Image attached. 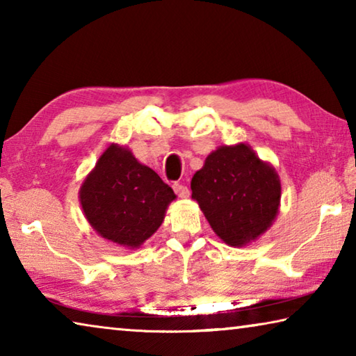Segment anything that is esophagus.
<instances>
[{
  "label": "esophagus",
  "instance_id": "obj_1",
  "mask_svg": "<svg viewBox=\"0 0 356 356\" xmlns=\"http://www.w3.org/2000/svg\"><path fill=\"white\" fill-rule=\"evenodd\" d=\"M172 188H174V191H176V195L180 196V197H188V195H190L188 186L184 185V184L174 182V184H172Z\"/></svg>",
  "mask_w": 356,
  "mask_h": 356
}]
</instances>
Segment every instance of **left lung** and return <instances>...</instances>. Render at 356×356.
I'll return each instance as SVG.
<instances>
[{
  "label": "left lung",
  "instance_id": "1",
  "mask_svg": "<svg viewBox=\"0 0 356 356\" xmlns=\"http://www.w3.org/2000/svg\"><path fill=\"white\" fill-rule=\"evenodd\" d=\"M191 197L222 242L242 246L267 231L278 213L281 184L272 166L246 146H225L191 179Z\"/></svg>",
  "mask_w": 356,
  "mask_h": 356
}]
</instances>
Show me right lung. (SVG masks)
<instances>
[{"label":"right lung","instance_id":"right-lung-1","mask_svg":"<svg viewBox=\"0 0 356 356\" xmlns=\"http://www.w3.org/2000/svg\"><path fill=\"white\" fill-rule=\"evenodd\" d=\"M174 197L159 174L116 144L102 154L80 190L91 226L102 237L130 248H138L160 227Z\"/></svg>","mask_w":356,"mask_h":356}]
</instances>
